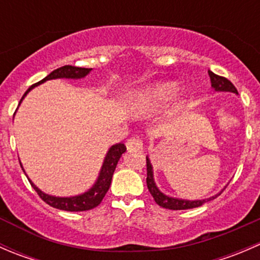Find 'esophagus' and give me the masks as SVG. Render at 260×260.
<instances>
[{"mask_svg": "<svg viewBox=\"0 0 260 260\" xmlns=\"http://www.w3.org/2000/svg\"><path fill=\"white\" fill-rule=\"evenodd\" d=\"M125 146H127V149L129 152H142L143 149L142 141L138 137H131L125 143Z\"/></svg>", "mask_w": 260, "mask_h": 260, "instance_id": "esophagus-1", "label": "esophagus"}]
</instances>
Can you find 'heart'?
<instances>
[{"label":"heart","instance_id":"heart-1","mask_svg":"<svg viewBox=\"0 0 260 260\" xmlns=\"http://www.w3.org/2000/svg\"><path fill=\"white\" fill-rule=\"evenodd\" d=\"M177 91V85L171 81L158 83L153 86L145 89L133 101L132 109L136 113H145L162 107L167 102L171 101Z\"/></svg>","mask_w":260,"mask_h":260}]
</instances>
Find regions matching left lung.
<instances>
[{"instance_id":"obj_1","label":"left lung","mask_w":260,"mask_h":260,"mask_svg":"<svg viewBox=\"0 0 260 260\" xmlns=\"http://www.w3.org/2000/svg\"><path fill=\"white\" fill-rule=\"evenodd\" d=\"M209 77L211 80V86L216 91H232V93L238 94L237 88L233 85V83L230 80H228L226 78L220 77V75L214 74V73L209 70ZM147 159V187H148L149 192L153 196L156 204H158L161 208L170 209V210H186V209H193L199 208V206L204 205L208 201L214 200L215 198L220 195L222 192V190L219 193H216L215 196H211L209 199H204V200H182V199H176L171 198V196L165 195L164 192L158 190V187L156 186V182L153 180V171H152V165L149 161L148 157H146Z\"/></svg>"}]
</instances>
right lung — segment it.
Instances as JSON below:
<instances>
[{
    "label": "right lung",
    "instance_id": "add662e5",
    "mask_svg": "<svg viewBox=\"0 0 260 260\" xmlns=\"http://www.w3.org/2000/svg\"><path fill=\"white\" fill-rule=\"evenodd\" d=\"M91 69L89 68H78V67H72V65H65V67L59 68V69L51 72L46 78H44L43 80H40L39 83L31 85L27 90L25 91L23 96L21 98L20 103L22 102V99L25 98L26 94L31 90L32 88L38 86L39 84H43L44 81L50 80V79H60V78H65V79H81V78L86 77V75L90 73ZM125 146L123 143H117V145L112 146L109 148L108 153L106 154V158H104L103 166H102L101 172H99V176L96 179L95 183L91 186V188H89L86 192L81 193L78 196H70V198H57V196H51L48 193L43 192L40 188L36 187L32 182L30 181L31 186L34 187V190L38 192V195L45 201L46 204L55 209H59V210H65V211H85L90 210V209L96 208L99 204L102 203L103 198L106 196L107 191L109 190V186H111L112 177H113L114 170L117 167L118 161H119L120 156L125 152ZM21 165V164H20ZM22 167V165H21ZM23 170V169H22Z\"/></svg>",
    "mask_w": 260,
    "mask_h": 260
}]
</instances>
